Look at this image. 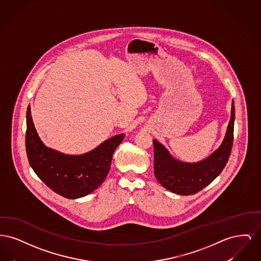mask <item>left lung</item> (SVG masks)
I'll return each mask as SVG.
<instances>
[{"label": "left lung", "instance_id": "obj_1", "mask_svg": "<svg viewBox=\"0 0 261 261\" xmlns=\"http://www.w3.org/2000/svg\"><path fill=\"white\" fill-rule=\"evenodd\" d=\"M235 107L232 101L231 117L221 146L203 161L195 163L174 159L156 140H153L154 176L163 188L177 195L190 196L210 185L221 173L229 160L234 139Z\"/></svg>", "mask_w": 261, "mask_h": 261}]
</instances>
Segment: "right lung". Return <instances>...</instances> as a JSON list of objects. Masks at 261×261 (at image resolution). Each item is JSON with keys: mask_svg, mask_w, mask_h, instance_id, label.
I'll return each instance as SVG.
<instances>
[{"mask_svg": "<svg viewBox=\"0 0 261 261\" xmlns=\"http://www.w3.org/2000/svg\"><path fill=\"white\" fill-rule=\"evenodd\" d=\"M123 138L124 134L112 137L83 154H64L43 144L34 127L30 106L27 108L25 147L29 164L50 190L67 199L85 197L100 186L110 171L113 152Z\"/></svg>", "mask_w": 261, "mask_h": 261, "instance_id": "right-lung-1", "label": "right lung"}]
</instances>
